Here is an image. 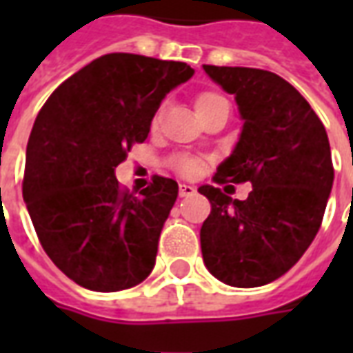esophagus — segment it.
Masks as SVG:
<instances>
[{
    "label": "esophagus",
    "instance_id": "esophagus-1",
    "mask_svg": "<svg viewBox=\"0 0 353 353\" xmlns=\"http://www.w3.org/2000/svg\"><path fill=\"white\" fill-rule=\"evenodd\" d=\"M194 187L192 185H187V183H181L179 185V196H191V194H194Z\"/></svg>",
    "mask_w": 353,
    "mask_h": 353
}]
</instances>
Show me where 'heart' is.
<instances>
[{
  "mask_svg": "<svg viewBox=\"0 0 353 353\" xmlns=\"http://www.w3.org/2000/svg\"><path fill=\"white\" fill-rule=\"evenodd\" d=\"M214 98H221L219 94H214V92H206V94H200L199 98H196V108L202 105V103H206V101L214 100ZM159 123V115H154L153 119V124ZM176 168L179 174H183V176H194L196 172H199L200 164L199 161H194V159H189V157H183V159H179L176 162Z\"/></svg>",
  "mask_w": 353,
  "mask_h": 353,
  "instance_id": "obj_1",
  "label": "heart"
}]
</instances>
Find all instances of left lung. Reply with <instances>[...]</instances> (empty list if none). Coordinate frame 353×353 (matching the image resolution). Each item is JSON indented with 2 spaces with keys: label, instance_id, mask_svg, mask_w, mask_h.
<instances>
[{
  "label": "left lung",
  "instance_id": "left-lung-1",
  "mask_svg": "<svg viewBox=\"0 0 353 353\" xmlns=\"http://www.w3.org/2000/svg\"><path fill=\"white\" fill-rule=\"evenodd\" d=\"M204 72L234 94L244 121L214 181H252L253 191L232 200L219 187H200L212 204L200 229L202 257L223 283L259 288L288 272L318 234L334 179L331 147L310 103L280 75L229 65Z\"/></svg>",
  "mask_w": 353,
  "mask_h": 353
}]
</instances>
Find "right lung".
<instances>
[{
    "mask_svg": "<svg viewBox=\"0 0 353 353\" xmlns=\"http://www.w3.org/2000/svg\"><path fill=\"white\" fill-rule=\"evenodd\" d=\"M192 75L185 62L103 54L65 79L35 119L22 194L43 250L81 288L123 291L153 270L177 183L154 176L128 192L115 168L145 141L166 94Z\"/></svg>",
    "mask_w": 353,
    "mask_h": 353,
    "instance_id": "1",
    "label": "right lung"
}]
</instances>
